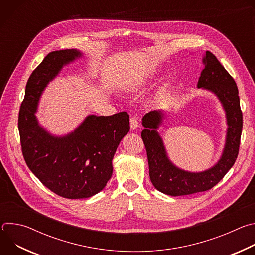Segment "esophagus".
<instances>
[{
    "label": "esophagus",
    "instance_id": "esophagus-1",
    "mask_svg": "<svg viewBox=\"0 0 255 255\" xmlns=\"http://www.w3.org/2000/svg\"><path fill=\"white\" fill-rule=\"evenodd\" d=\"M139 127V122L136 117L130 118V128L131 130H136Z\"/></svg>",
    "mask_w": 255,
    "mask_h": 255
}]
</instances>
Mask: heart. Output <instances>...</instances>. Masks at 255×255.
<instances>
[{
  "instance_id": "1",
  "label": "heart",
  "mask_w": 255,
  "mask_h": 255,
  "mask_svg": "<svg viewBox=\"0 0 255 255\" xmlns=\"http://www.w3.org/2000/svg\"><path fill=\"white\" fill-rule=\"evenodd\" d=\"M140 85H141V83L140 82H138V83H136V84H134L133 86H132V89H137V88H139L140 87Z\"/></svg>"
}]
</instances>
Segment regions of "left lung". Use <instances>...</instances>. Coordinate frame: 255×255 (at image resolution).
I'll return each instance as SVG.
<instances>
[{
  "instance_id": "1",
  "label": "left lung",
  "mask_w": 255,
  "mask_h": 255,
  "mask_svg": "<svg viewBox=\"0 0 255 255\" xmlns=\"http://www.w3.org/2000/svg\"><path fill=\"white\" fill-rule=\"evenodd\" d=\"M202 62L204 69L198 81V89L212 93L219 100L227 125L222 154L213 166L202 171H189L176 166L168 157L163 139L158 132L166 119L165 111H152L142 118L145 129L141 137L147 152L150 180L157 191L172 197L212 189L233 166L238 155L242 113L236 83L210 51H206Z\"/></svg>"
}]
</instances>
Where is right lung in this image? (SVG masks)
Here are the masks:
<instances>
[{"label": "right lung", "mask_w": 255, "mask_h": 255, "mask_svg": "<svg viewBox=\"0 0 255 255\" xmlns=\"http://www.w3.org/2000/svg\"><path fill=\"white\" fill-rule=\"evenodd\" d=\"M78 49L52 51L30 76L19 112L24 159L41 183L66 199H87L100 193L113 173V157L130 130L129 115H89L74 130L55 135L36 116L47 86L62 68L82 58Z\"/></svg>", "instance_id": "obj_1"}]
</instances>
